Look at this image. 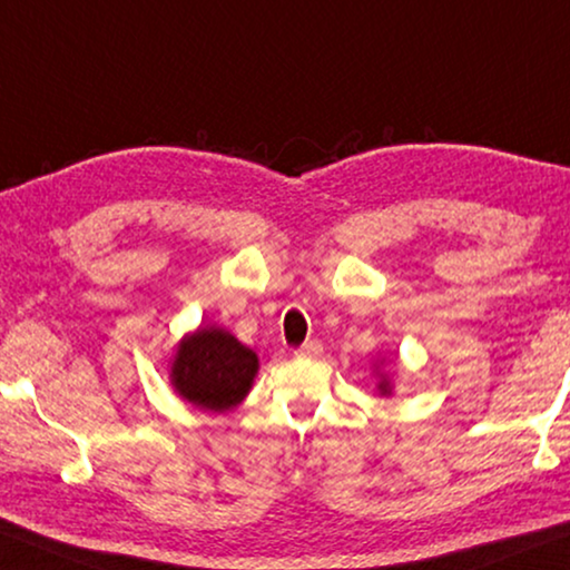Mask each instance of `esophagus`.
<instances>
[{"mask_svg": "<svg viewBox=\"0 0 570 570\" xmlns=\"http://www.w3.org/2000/svg\"><path fill=\"white\" fill-rule=\"evenodd\" d=\"M323 352V346H321V341H305V344L301 346V348H297V356H318Z\"/></svg>", "mask_w": 570, "mask_h": 570, "instance_id": "1", "label": "esophagus"}]
</instances>
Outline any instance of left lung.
<instances>
[{
	"label": "left lung",
	"mask_w": 570,
	"mask_h": 570,
	"mask_svg": "<svg viewBox=\"0 0 570 570\" xmlns=\"http://www.w3.org/2000/svg\"><path fill=\"white\" fill-rule=\"evenodd\" d=\"M382 392H387V384H382Z\"/></svg>",
	"instance_id": "1"
}]
</instances>
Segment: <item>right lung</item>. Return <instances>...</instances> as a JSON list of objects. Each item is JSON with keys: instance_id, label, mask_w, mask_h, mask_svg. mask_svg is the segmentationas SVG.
Here are the masks:
<instances>
[{"instance_id": "right-lung-1", "label": "right lung", "mask_w": 570, "mask_h": 570, "mask_svg": "<svg viewBox=\"0 0 570 570\" xmlns=\"http://www.w3.org/2000/svg\"><path fill=\"white\" fill-rule=\"evenodd\" d=\"M257 366V354L229 331L200 328L180 344L173 362V384L194 405L222 413L244 400Z\"/></svg>"}]
</instances>
